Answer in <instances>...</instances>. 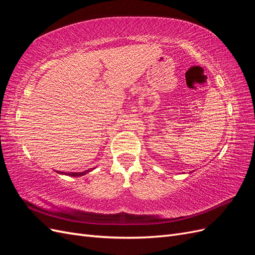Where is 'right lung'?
Returning <instances> with one entry per match:
<instances>
[{
	"label": "right lung",
	"instance_id": "add662e5",
	"mask_svg": "<svg viewBox=\"0 0 255 255\" xmlns=\"http://www.w3.org/2000/svg\"><path fill=\"white\" fill-rule=\"evenodd\" d=\"M92 170H94V168L88 169V170H85L83 172H60V171H56V172L59 173V174H65V175H69V176H82V175L89 173Z\"/></svg>",
	"mask_w": 255,
	"mask_h": 255
}]
</instances>
